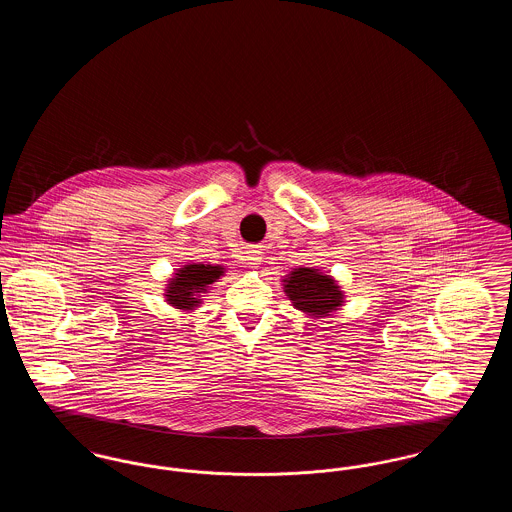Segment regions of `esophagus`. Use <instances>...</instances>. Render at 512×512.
Instances as JSON below:
<instances>
[{"label": "esophagus", "mask_w": 512, "mask_h": 512, "mask_svg": "<svg viewBox=\"0 0 512 512\" xmlns=\"http://www.w3.org/2000/svg\"><path fill=\"white\" fill-rule=\"evenodd\" d=\"M245 261L249 263V265H261V261H263V251L259 249V247H247V251H245Z\"/></svg>", "instance_id": "obj_1"}]
</instances>
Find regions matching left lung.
<instances>
[{"label": "left lung", "mask_w": 512, "mask_h": 512, "mask_svg": "<svg viewBox=\"0 0 512 512\" xmlns=\"http://www.w3.org/2000/svg\"><path fill=\"white\" fill-rule=\"evenodd\" d=\"M286 293L299 311L311 317L328 315L343 301L334 280L315 268H295L286 280Z\"/></svg>", "instance_id": "8db88e82"}]
</instances>
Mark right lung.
Segmentation results:
<instances>
[{
	"label": "right lung",
	"mask_w": 512,
	"mask_h": 512,
	"mask_svg": "<svg viewBox=\"0 0 512 512\" xmlns=\"http://www.w3.org/2000/svg\"><path fill=\"white\" fill-rule=\"evenodd\" d=\"M222 274V268L211 267V265H188L182 268L176 278L172 280L171 288L167 290V299L169 303L182 309V311H192L195 305L199 303L195 293L203 292L209 284H213Z\"/></svg>",
	"instance_id": "1"
}]
</instances>
